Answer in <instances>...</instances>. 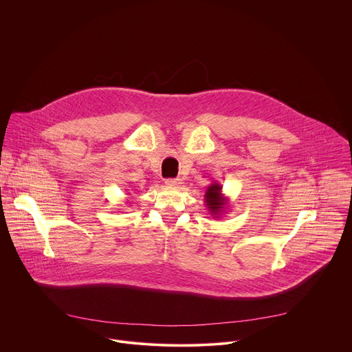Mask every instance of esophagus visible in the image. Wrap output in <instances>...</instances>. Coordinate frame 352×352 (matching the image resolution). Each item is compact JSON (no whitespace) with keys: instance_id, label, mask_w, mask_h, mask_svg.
Segmentation results:
<instances>
[{"instance_id":"1","label":"esophagus","mask_w":352,"mask_h":352,"mask_svg":"<svg viewBox=\"0 0 352 352\" xmlns=\"http://www.w3.org/2000/svg\"><path fill=\"white\" fill-rule=\"evenodd\" d=\"M166 185L177 188V186L181 185V179L179 178H168V179H166Z\"/></svg>"}]
</instances>
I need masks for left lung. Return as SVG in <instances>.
<instances>
[{
  "mask_svg": "<svg viewBox=\"0 0 352 352\" xmlns=\"http://www.w3.org/2000/svg\"><path fill=\"white\" fill-rule=\"evenodd\" d=\"M221 189L223 186L219 182H213L210 184V186H208L205 195L206 208L214 219L221 217V214L227 210L228 206V197L224 196Z\"/></svg>",
  "mask_w": 352,
  "mask_h": 352,
  "instance_id": "1",
  "label": "left lung"
}]
</instances>
